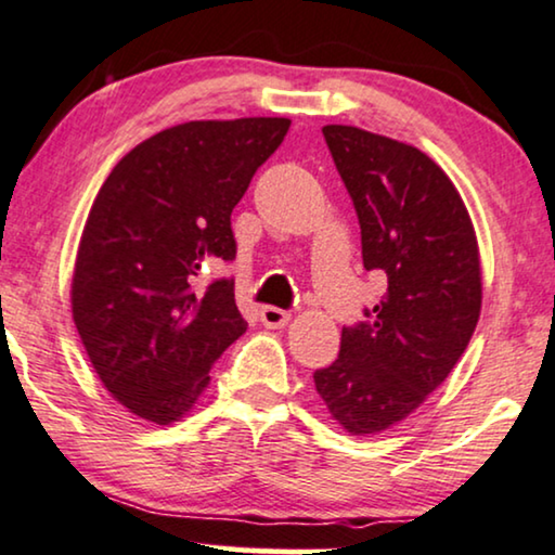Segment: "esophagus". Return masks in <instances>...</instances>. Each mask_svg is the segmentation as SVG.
Returning a JSON list of instances; mask_svg holds the SVG:
<instances>
[{"instance_id": "esophagus-1", "label": "esophagus", "mask_w": 555, "mask_h": 555, "mask_svg": "<svg viewBox=\"0 0 555 555\" xmlns=\"http://www.w3.org/2000/svg\"><path fill=\"white\" fill-rule=\"evenodd\" d=\"M261 322L266 324V327H271V330H276V327H284V324H289V320H292V314L286 312V309H279V307H271V305H266V307H261Z\"/></svg>"}]
</instances>
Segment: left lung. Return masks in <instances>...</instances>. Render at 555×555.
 Returning a JSON list of instances; mask_svg holds the SVG:
<instances>
[{"instance_id":"8db88e82","label":"left lung","mask_w":555,"mask_h":555,"mask_svg":"<svg viewBox=\"0 0 555 555\" xmlns=\"http://www.w3.org/2000/svg\"><path fill=\"white\" fill-rule=\"evenodd\" d=\"M322 134L358 212L363 266L388 279L367 320L343 327L335 363L314 373L332 418L365 437L403 421L452 373L477 327L482 271L469 212L437 162L358 127Z\"/></svg>"}]
</instances>
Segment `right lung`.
Instances as JSON below:
<instances>
[{"label": "right lung", "instance_id": "obj_1", "mask_svg": "<svg viewBox=\"0 0 555 555\" xmlns=\"http://www.w3.org/2000/svg\"><path fill=\"white\" fill-rule=\"evenodd\" d=\"M289 118L188 121L134 146L88 212L73 273V320L118 403L180 421L243 332L233 279L197 282L235 258L231 212L279 150Z\"/></svg>", "mask_w": 555, "mask_h": 555}]
</instances>
